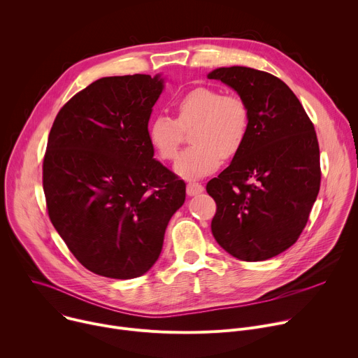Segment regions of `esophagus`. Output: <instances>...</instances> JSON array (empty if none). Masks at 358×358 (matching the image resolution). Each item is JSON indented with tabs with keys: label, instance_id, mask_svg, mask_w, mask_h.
Segmentation results:
<instances>
[{
	"label": "esophagus",
	"instance_id": "esophagus-1",
	"mask_svg": "<svg viewBox=\"0 0 358 358\" xmlns=\"http://www.w3.org/2000/svg\"><path fill=\"white\" fill-rule=\"evenodd\" d=\"M203 191V187L199 184V182H195V181H189L187 184V194L188 195H196L199 192Z\"/></svg>",
	"mask_w": 358,
	"mask_h": 358
}]
</instances>
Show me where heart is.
Wrapping results in <instances>:
<instances>
[{"instance_id": "heart-1", "label": "heart", "mask_w": 358, "mask_h": 358, "mask_svg": "<svg viewBox=\"0 0 358 358\" xmlns=\"http://www.w3.org/2000/svg\"><path fill=\"white\" fill-rule=\"evenodd\" d=\"M174 110L176 119L160 115L150 122L147 138L159 159L173 162L184 141V131L193 129L192 145L176 164V171L185 178L213 173L222 159L235 157L246 141L250 112L245 99L236 93L198 86L176 101Z\"/></svg>"}]
</instances>
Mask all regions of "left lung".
Listing matches in <instances>:
<instances>
[{
  "label": "left lung",
  "mask_w": 358,
  "mask_h": 358,
  "mask_svg": "<svg viewBox=\"0 0 358 358\" xmlns=\"http://www.w3.org/2000/svg\"><path fill=\"white\" fill-rule=\"evenodd\" d=\"M238 92L250 112L246 141L207 184L217 203L215 241L234 258L266 261L300 236L320 189V150L315 126L279 78L246 66L208 75Z\"/></svg>",
  "instance_id": "1"
}]
</instances>
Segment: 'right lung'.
Listing matches in <instances>:
<instances>
[{"label": "right lung", "instance_id": "1", "mask_svg": "<svg viewBox=\"0 0 358 358\" xmlns=\"http://www.w3.org/2000/svg\"><path fill=\"white\" fill-rule=\"evenodd\" d=\"M162 90L159 75L101 78L71 97L50 129L42 164L46 211L96 275H144L184 203L185 182L152 159L147 138Z\"/></svg>", "mask_w": 358, "mask_h": 358}]
</instances>
